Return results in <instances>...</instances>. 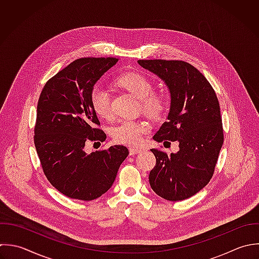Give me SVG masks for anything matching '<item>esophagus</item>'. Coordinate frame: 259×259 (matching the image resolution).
Listing matches in <instances>:
<instances>
[{
	"label": "esophagus",
	"mask_w": 259,
	"mask_h": 259,
	"mask_svg": "<svg viewBox=\"0 0 259 259\" xmlns=\"http://www.w3.org/2000/svg\"><path fill=\"white\" fill-rule=\"evenodd\" d=\"M141 151H142L141 148H135V147L129 148V153H130V155H135V154H137V153H139V152H141Z\"/></svg>",
	"instance_id": "1"
}]
</instances>
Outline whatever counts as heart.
<instances>
[{
  "label": "heart",
  "mask_w": 259,
  "mask_h": 259,
  "mask_svg": "<svg viewBox=\"0 0 259 259\" xmlns=\"http://www.w3.org/2000/svg\"><path fill=\"white\" fill-rule=\"evenodd\" d=\"M115 82L126 90L140 101L141 111L152 118L162 115L167 106L165 96L153 92V82L141 72L128 71L119 75ZM90 102L94 112L102 119L110 120L113 116L111 97L109 91L102 84H96L90 94ZM149 132V126L145 122L123 120L112 130V137L116 143L136 146L139 145L143 136Z\"/></svg>",
  "instance_id": "obj_1"
}]
</instances>
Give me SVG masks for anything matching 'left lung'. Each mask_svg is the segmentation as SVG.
<instances>
[{"mask_svg":"<svg viewBox=\"0 0 259 259\" xmlns=\"http://www.w3.org/2000/svg\"><path fill=\"white\" fill-rule=\"evenodd\" d=\"M138 63L164 80L170 92L167 121L153 139L178 141L180 147L170 155L150 149L156 158L149 174L150 187L167 201L186 200L206 187L214 175L224 142L218 98L208 79L186 61L140 59Z\"/></svg>","mask_w":259,"mask_h":259,"instance_id":"8db88e82","label":"left lung"}]
</instances>
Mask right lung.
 <instances>
[{
    "instance_id": "1",
    "label": "right lung",
    "mask_w": 259,
    "mask_h": 259,
    "mask_svg": "<svg viewBox=\"0 0 259 259\" xmlns=\"http://www.w3.org/2000/svg\"><path fill=\"white\" fill-rule=\"evenodd\" d=\"M115 57H83L69 63L45 83L37 104L34 144L48 182L64 196L92 201L113 185L129 151L123 145L85 153V141L107 136L94 112L90 94ZM101 144V143H100Z\"/></svg>"
}]
</instances>
